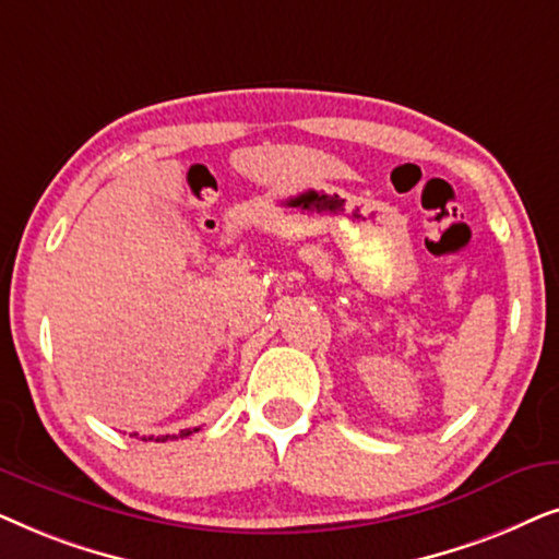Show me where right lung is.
Returning a JSON list of instances; mask_svg holds the SVG:
<instances>
[{
  "mask_svg": "<svg viewBox=\"0 0 559 559\" xmlns=\"http://www.w3.org/2000/svg\"><path fill=\"white\" fill-rule=\"evenodd\" d=\"M195 430H198V427H195ZM195 430H182L180 438H188V435L195 432ZM144 440H155V438H144ZM165 440H170V435H159V438H157V442H165Z\"/></svg>",
  "mask_w": 559,
  "mask_h": 559,
  "instance_id": "1",
  "label": "right lung"
}]
</instances>
